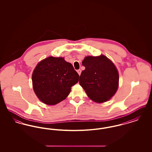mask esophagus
Listing matches in <instances>:
<instances>
[{
	"label": "esophagus",
	"instance_id": "34e87169",
	"mask_svg": "<svg viewBox=\"0 0 152 152\" xmlns=\"http://www.w3.org/2000/svg\"><path fill=\"white\" fill-rule=\"evenodd\" d=\"M77 73H78V74L80 75V74H81V70L80 69H78V70H77Z\"/></svg>",
	"mask_w": 152,
	"mask_h": 152
}]
</instances>
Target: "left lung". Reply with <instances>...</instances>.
I'll return each mask as SVG.
<instances>
[{
	"mask_svg": "<svg viewBox=\"0 0 152 152\" xmlns=\"http://www.w3.org/2000/svg\"><path fill=\"white\" fill-rule=\"evenodd\" d=\"M86 69L80 76V85L88 97L97 102L109 100L118 87L119 75L114 64L106 56H87L82 62Z\"/></svg>",
	"mask_w": 152,
	"mask_h": 152,
	"instance_id": "1",
	"label": "left lung"
}]
</instances>
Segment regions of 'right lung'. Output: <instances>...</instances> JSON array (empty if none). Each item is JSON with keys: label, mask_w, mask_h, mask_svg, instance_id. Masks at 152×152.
<instances>
[{"label": "right lung", "mask_w": 152, "mask_h": 152, "mask_svg": "<svg viewBox=\"0 0 152 152\" xmlns=\"http://www.w3.org/2000/svg\"><path fill=\"white\" fill-rule=\"evenodd\" d=\"M79 78L71 63L64 58L52 56L39 63L32 76L35 94L47 105H55L64 100Z\"/></svg>", "instance_id": "right-lung-1"}]
</instances>
